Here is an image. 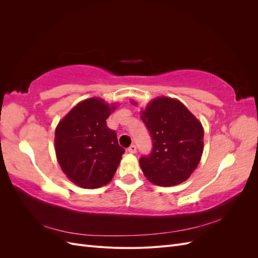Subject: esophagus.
Here are the masks:
<instances>
[{
  "label": "esophagus",
  "mask_w": 258,
  "mask_h": 258,
  "mask_svg": "<svg viewBox=\"0 0 258 258\" xmlns=\"http://www.w3.org/2000/svg\"><path fill=\"white\" fill-rule=\"evenodd\" d=\"M128 152H129L130 154H136V153H137V146H136L135 144L130 145V146L128 147Z\"/></svg>",
  "instance_id": "34e87169"
}]
</instances>
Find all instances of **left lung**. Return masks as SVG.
Segmentation results:
<instances>
[{
    "label": "left lung",
    "instance_id": "obj_1",
    "mask_svg": "<svg viewBox=\"0 0 258 258\" xmlns=\"http://www.w3.org/2000/svg\"><path fill=\"white\" fill-rule=\"evenodd\" d=\"M153 148L140 158L150 182L159 186L181 184L197 168L204 152V128L187 107L167 97L154 99L141 113Z\"/></svg>",
    "mask_w": 258,
    "mask_h": 258
}]
</instances>
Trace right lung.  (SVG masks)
<instances>
[{
  "instance_id": "right-lung-1",
  "label": "right lung",
  "mask_w": 258,
  "mask_h": 258,
  "mask_svg": "<svg viewBox=\"0 0 258 258\" xmlns=\"http://www.w3.org/2000/svg\"><path fill=\"white\" fill-rule=\"evenodd\" d=\"M115 110L102 99L90 98L74 106L54 132L59 165L71 181L83 188L110 183L124 150L116 132L106 126Z\"/></svg>"
}]
</instances>
